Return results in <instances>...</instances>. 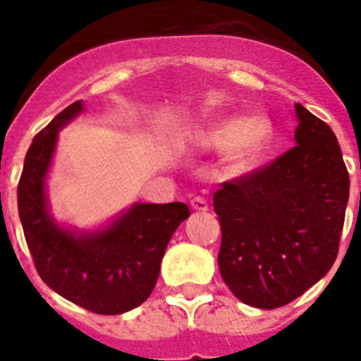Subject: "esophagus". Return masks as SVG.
Instances as JSON below:
<instances>
[{
    "mask_svg": "<svg viewBox=\"0 0 361 361\" xmlns=\"http://www.w3.org/2000/svg\"><path fill=\"white\" fill-rule=\"evenodd\" d=\"M191 208L197 212H208V202H206V198L195 197L191 200Z\"/></svg>",
    "mask_w": 361,
    "mask_h": 361,
    "instance_id": "34e87169",
    "label": "esophagus"
}]
</instances>
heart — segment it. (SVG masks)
Instances as JSON below:
<instances>
[{"mask_svg": "<svg viewBox=\"0 0 361 361\" xmlns=\"http://www.w3.org/2000/svg\"><path fill=\"white\" fill-rule=\"evenodd\" d=\"M197 146L223 149L225 164L232 172H249L262 163L275 140V125L268 116H228L209 121L191 133Z\"/></svg>", "mask_w": 361, "mask_h": 361, "instance_id": "1", "label": "heart"}]
</instances>
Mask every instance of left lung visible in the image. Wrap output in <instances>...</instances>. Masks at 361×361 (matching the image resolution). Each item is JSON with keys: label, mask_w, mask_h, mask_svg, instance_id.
<instances>
[{"label": "left lung", "mask_w": 361, "mask_h": 361, "mask_svg": "<svg viewBox=\"0 0 361 361\" xmlns=\"http://www.w3.org/2000/svg\"><path fill=\"white\" fill-rule=\"evenodd\" d=\"M294 109L296 146L214 195L221 277L258 309L283 307L330 271L348 204L350 180L334 130L300 103Z\"/></svg>", "instance_id": "left-lung-1"}]
</instances>
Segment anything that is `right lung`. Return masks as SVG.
Returning a JSON list of instances; mask_svg holds the SVG:
<instances>
[{
	"label": "right lung",
	"instance_id": "1",
	"mask_svg": "<svg viewBox=\"0 0 361 361\" xmlns=\"http://www.w3.org/2000/svg\"><path fill=\"white\" fill-rule=\"evenodd\" d=\"M82 112V101L69 104L33 138L20 176L18 215L37 271L54 292L93 313L121 314L149 298L170 238L191 214L183 202H136L95 231L58 223L47 176L59 130Z\"/></svg>",
	"mask_w": 361,
	"mask_h": 361
}]
</instances>
